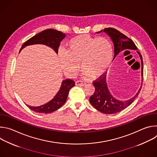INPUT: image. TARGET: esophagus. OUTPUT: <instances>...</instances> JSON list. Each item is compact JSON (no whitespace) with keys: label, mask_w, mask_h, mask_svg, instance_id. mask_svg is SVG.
Returning <instances> with one entry per match:
<instances>
[{"label":"esophagus","mask_w":157,"mask_h":157,"mask_svg":"<svg viewBox=\"0 0 157 157\" xmlns=\"http://www.w3.org/2000/svg\"><path fill=\"white\" fill-rule=\"evenodd\" d=\"M86 84V82L82 80H79L76 82V85L77 86H84Z\"/></svg>","instance_id":"esophagus-1"}]
</instances>
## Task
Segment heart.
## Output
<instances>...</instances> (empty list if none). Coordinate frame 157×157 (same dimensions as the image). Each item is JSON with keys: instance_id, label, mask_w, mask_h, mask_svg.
<instances>
[{"instance_id": "1", "label": "heart", "mask_w": 157, "mask_h": 157, "mask_svg": "<svg viewBox=\"0 0 157 157\" xmlns=\"http://www.w3.org/2000/svg\"><path fill=\"white\" fill-rule=\"evenodd\" d=\"M61 68L70 77L76 76L81 62L84 75L93 78L102 76L113 61V47L105 37H95L84 34L71 38L67 43L66 50L58 53Z\"/></svg>"}]
</instances>
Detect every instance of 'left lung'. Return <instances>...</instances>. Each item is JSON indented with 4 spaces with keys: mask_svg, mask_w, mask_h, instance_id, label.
<instances>
[{
    "mask_svg": "<svg viewBox=\"0 0 157 157\" xmlns=\"http://www.w3.org/2000/svg\"><path fill=\"white\" fill-rule=\"evenodd\" d=\"M107 34L113 41L114 46V59L118 55V54L125 50H137V48L134 42L125 35L113 28H106L104 30L96 32V33H101L102 32ZM138 53L142 63V77L143 80V59L140 52ZM93 85L95 87V92L89 98L91 105L96 109L98 110L104 114H112L119 113L123 110L128 106H129L136 99L139 94L140 88L139 89L137 94L132 98L126 101H121L116 99L110 93L107 84V76L106 75L102 76V77L94 81Z\"/></svg>",
    "mask_w": 157,
    "mask_h": 157,
    "instance_id": "obj_1",
    "label": "left lung"
}]
</instances>
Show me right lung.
Masks as SVG:
<instances>
[{"label":"right lung","mask_w":157,"mask_h":157,"mask_svg":"<svg viewBox=\"0 0 157 157\" xmlns=\"http://www.w3.org/2000/svg\"><path fill=\"white\" fill-rule=\"evenodd\" d=\"M65 36L66 34L54 29L44 30L26 41L22 44L20 52L27 46L35 44H42L50 47L58 53L60 42L65 38ZM75 86V81L71 79L63 80L61 82L59 90L50 101L45 104L37 107L30 106L29 105H27L31 110L36 112V113L44 114L51 113L63 105L66 101L70 90Z\"/></svg>","instance_id":"right-lung-1"}]
</instances>
